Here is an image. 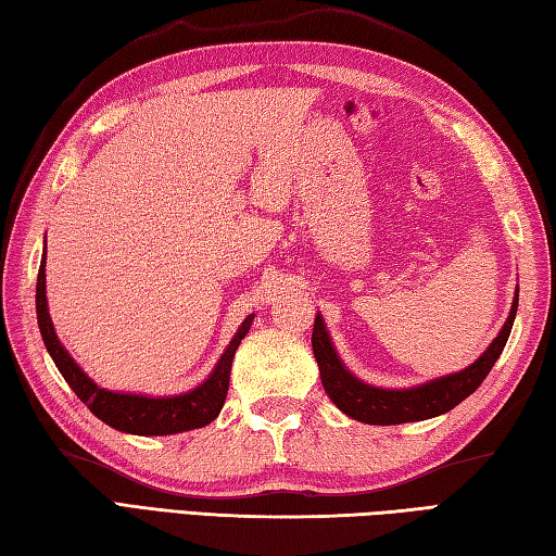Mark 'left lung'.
<instances>
[{
    "label": "left lung",
    "mask_w": 556,
    "mask_h": 556,
    "mask_svg": "<svg viewBox=\"0 0 556 556\" xmlns=\"http://www.w3.org/2000/svg\"><path fill=\"white\" fill-rule=\"evenodd\" d=\"M516 308H518V299L514 301V308H510V315L506 318L502 332H498L496 340L489 344V350L477 358L470 368H465L460 374L431 380L427 386L409 388V390L371 388L362 383V380H356L342 366L340 358H337L330 337L325 332L323 318L320 315H315L311 342H313L315 362H318V368H320V380L325 386V393L330 395V400L344 412V415H350L352 419H358L364 424H378V427L439 417L443 412L460 405L467 395H472L475 390L482 386V380L489 376L492 366L496 364V358L504 352L510 328H514Z\"/></svg>",
    "instance_id": "1"
}]
</instances>
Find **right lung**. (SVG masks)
I'll use <instances>...</instances> for the list:
<instances>
[{
  "mask_svg": "<svg viewBox=\"0 0 556 556\" xmlns=\"http://www.w3.org/2000/svg\"><path fill=\"white\" fill-rule=\"evenodd\" d=\"M36 311H38V328L46 342L48 352L52 356L54 366L67 380L70 388L76 393L86 407L93 415L105 421L108 427L125 433H137V437H166V433H180L190 429L206 427L214 421L224 407V400L228 393V376H231L233 354L241 344L243 337L250 330L253 315L243 320L241 330L228 344V350L216 364L214 374L204 380L200 388L190 390V393L178 397H141V395H119L111 390L98 388L93 380L86 376L79 366L72 362V356L64 352L58 334H54L50 313H48V299H46V255L40 260L38 269V285H36Z\"/></svg>",
  "mask_w": 556,
  "mask_h": 556,
  "instance_id": "add662e5",
  "label": "right lung"
}]
</instances>
